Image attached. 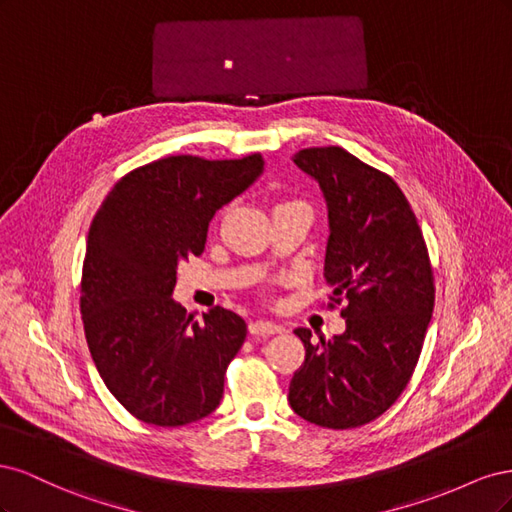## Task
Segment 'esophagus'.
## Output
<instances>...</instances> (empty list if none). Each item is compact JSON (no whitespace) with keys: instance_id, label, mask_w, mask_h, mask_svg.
I'll use <instances>...</instances> for the list:
<instances>
[{"instance_id":"obj_1","label":"esophagus","mask_w":512,"mask_h":512,"mask_svg":"<svg viewBox=\"0 0 512 512\" xmlns=\"http://www.w3.org/2000/svg\"><path fill=\"white\" fill-rule=\"evenodd\" d=\"M282 331H284L282 324H275L271 320H252L250 322V333L256 335V337L258 335H277Z\"/></svg>"}]
</instances>
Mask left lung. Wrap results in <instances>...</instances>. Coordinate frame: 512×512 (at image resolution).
Masks as SVG:
<instances>
[{
  "label": "left lung",
  "mask_w": 512,
  "mask_h": 512,
  "mask_svg": "<svg viewBox=\"0 0 512 512\" xmlns=\"http://www.w3.org/2000/svg\"><path fill=\"white\" fill-rule=\"evenodd\" d=\"M329 213L324 280L344 297L346 331L320 337L299 327L305 363L288 389L305 421L350 429L389 410L421 356L433 312V271L421 226L399 185L342 147L294 153Z\"/></svg>",
  "instance_id": "obj_1"
}]
</instances>
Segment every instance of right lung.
I'll return each mask as SVG.
<instances>
[{
    "mask_svg": "<svg viewBox=\"0 0 512 512\" xmlns=\"http://www.w3.org/2000/svg\"><path fill=\"white\" fill-rule=\"evenodd\" d=\"M260 156H173L132 170L91 222L81 280L85 337L106 389L149 425L179 427L220 406L245 320L198 322L173 299L179 262L203 254L213 215L262 175Z\"/></svg>",
    "mask_w": 512,
    "mask_h": 512,
    "instance_id": "add662e5",
    "label": "right lung"
}]
</instances>
